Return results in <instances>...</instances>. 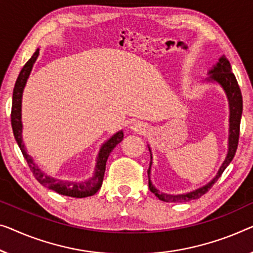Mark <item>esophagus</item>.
I'll use <instances>...</instances> for the list:
<instances>
[{"instance_id":"1","label":"esophagus","mask_w":253,"mask_h":253,"mask_svg":"<svg viewBox=\"0 0 253 253\" xmlns=\"http://www.w3.org/2000/svg\"><path fill=\"white\" fill-rule=\"evenodd\" d=\"M146 128H148L146 124L142 123V122H136L131 125V129H133L134 131H136V133H144V131L146 130Z\"/></svg>"}]
</instances>
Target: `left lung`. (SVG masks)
<instances>
[{"label":"left lung","instance_id":"left-lung-1","mask_svg":"<svg viewBox=\"0 0 253 253\" xmlns=\"http://www.w3.org/2000/svg\"><path fill=\"white\" fill-rule=\"evenodd\" d=\"M209 77L206 79L207 82H216L223 87L224 92L226 93L228 100L229 105V133H228V151L227 156H226L223 165L220 166L219 170H218L217 175L213 177V179L209 182L207 185L197 188V190L188 192V193L184 194H166L161 193L159 190H157L153 186L152 182L150 179L151 174V166H152V160L150 163V167L148 170L149 175V188L156 197L165 202H186L190 200H195L201 198L203 194L208 192L214 183L217 182L218 178L223 174L224 170L227 168V166L231 164L233 158L235 156L237 144H239V136H240V124H241V117H242V110H243V100L242 94H241L240 86L237 84V81L232 73L231 63L226 58L225 55L218 60V62L213 66L211 70H209ZM150 150V148H149ZM151 152V150H150ZM151 159H152V154H151Z\"/></svg>","mask_w":253,"mask_h":253}]
</instances>
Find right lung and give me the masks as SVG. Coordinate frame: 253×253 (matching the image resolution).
Wrapping results in <instances>:
<instances>
[{"label":"right lung","instance_id":"add662e5","mask_svg":"<svg viewBox=\"0 0 253 253\" xmlns=\"http://www.w3.org/2000/svg\"><path fill=\"white\" fill-rule=\"evenodd\" d=\"M40 54V48H37L35 53L33 54L26 65L22 68L20 74L17 78L16 85L13 88V95H12V110H11V125H12L13 135L14 138L18 143L19 148H20L22 156L27 161L30 170H32L33 175L39 182L42 184L43 186L50 188V190L56 192V193L66 195V197L71 198H86L94 195L97 191L100 190L101 185H102L104 171H105V164L109 158V154L111 151L116 148L117 144H119L124 138L123 130L118 131L115 135L108 139L104 144L101 146L96 158V165L95 169H94L93 176L89 179L85 180V182H70V180H60L53 178V177L48 176L45 174L40 169L39 166L34 163L33 158L29 156L26 151L25 144L22 142V122H21V101H22V93H24V88L27 83V79L30 75V71L33 69L34 63H35L37 56Z\"/></svg>","mask_w":253,"mask_h":253}]
</instances>
